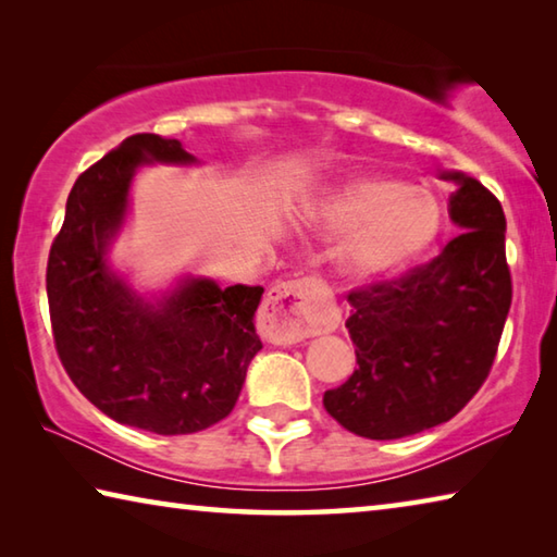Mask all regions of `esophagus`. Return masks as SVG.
Returning a JSON list of instances; mask_svg holds the SVG:
<instances>
[{"instance_id": "obj_1", "label": "esophagus", "mask_w": 557, "mask_h": 557, "mask_svg": "<svg viewBox=\"0 0 557 557\" xmlns=\"http://www.w3.org/2000/svg\"><path fill=\"white\" fill-rule=\"evenodd\" d=\"M327 296L320 278L284 281L273 286L261 310V333L273 345H296L300 339L318 335L320 320L315 304Z\"/></svg>"}]
</instances>
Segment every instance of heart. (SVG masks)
Here are the masks:
<instances>
[{
    "label": "heart",
    "instance_id": "obj_1",
    "mask_svg": "<svg viewBox=\"0 0 557 557\" xmlns=\"http://www.w3.org/2000/svg\"><path fill=\"white\" fill-rule=\"evenodd\" d=\"M308 227L343 234L335 267L345 278L379 281L421 257L441 230L431 193L388 175H355L330 188L304 212Z\"/></svg>",
    "mask_w": 557,
    "mask_h": 557
}]
</instances>
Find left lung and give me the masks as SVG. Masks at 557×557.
Wrapping results in <instances>:
<instances>
[{"instance_id":"8db88e82","label":"left lung","mask_w":557,"mask_h":557,"mask_svg":"<svg viewBox=\"0 0 557 557\" xmlns=\"http://www.w3.org/2000/svg\"><path fill=\"white\" fill-rule=\"evenodd\" d=\"M450 220L462 232L423 267L347 296L357 369L323 396L349 433L396 441L447 423L490 376L511 308L502 202L460 171Z\"/></svg>"}]
</instances>
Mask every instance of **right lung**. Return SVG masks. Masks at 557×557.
<instances>
[{
    "label": "right lung",
    "mask_w": 557,
    "mask_h": 557,
    "mask_svg": "<svg viewBox=\"0 0 557 557\" xmlns=\"http://www.w3.org/2000/svg\"><path fill=\"white\" fill-rule=\"evenodd\" d=\"M146 163L190 165L195 156L178 139L134 134L75 181L48 253V308L58 357L87 401L122 425L188 435L237 404L261 349L253 313L263 288L188 276L146 298L112 271L107 253Z\"/></svg>",
    "instance_id": "1"
}]
</instances>
